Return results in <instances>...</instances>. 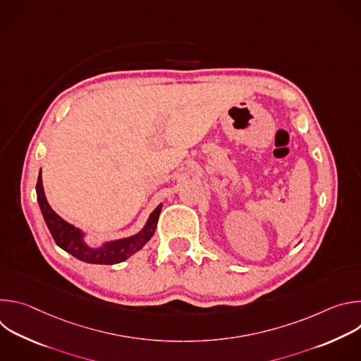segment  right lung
<instances>
[{
  "label": "right lung",
  "mask_w": 361,
  "mask_h": 361,
  "mask_svg": "<svg viewBox=\"0 0 361 361\" xmlns=\"http://www.w3.org/2000/svg\"><path fill=\"white\" fill-rule=\"evenodd\" d=\"M35 190H37V201L41 209L42 217L57 245L61 247L64 251L70 252L71 255H74L75 259L85 263H91V264H117L127 260L128 257H131L134 252L141 250L145 245V243L152 237L154 231H156L159 216L163 207V204L157 205V209L149 214L144 228L137 234L131 237L120 238V240L107 241L99 247H92L85 241L84 238L85 234L80 228L63 220L53 209L49 207V204L44 194L41 171L38 174Z\"/></svg>",
  "instance_id": "1"
}]
</instances>
